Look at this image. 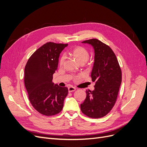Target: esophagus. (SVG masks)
<instances>
[{
  "label": "esophagus",
  "instance_id": "esophagus-1",
  "mask_svg": "<svg viewBox=\"0 0 147 147\" xmlns=\"http://www.w3.org/2000/svg\"><path fill=\"white\" fill-rule=\"evenodd\" d=\"M68 90H69V92H74V91H75L76 88L73 87V86H70V87H68Z\"/></svg>",
  "mask_w": 147,
  "mask_h": 147
}]
</instances>
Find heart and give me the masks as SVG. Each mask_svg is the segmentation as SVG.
Listing matches in <instances>:
<instances>
[{"label": "heart", "mask_w": 147, "mask_h": 147, "mask_svg": "<svg viewBox=\"0 0 147 147\" xmlns=\"http://www.w3.org/2000/svg\"><path fill=\"white\" fill-rule=\"evenodd\" d=\"M71 54L77 59L80 63H86L89 58V52L84 47L81 46H78L74 48L71 51H70ZM65 57L64 55H62L59 60V64L60 66H63Z\"/></svg>", "instance_id": "1"}]
</instances>
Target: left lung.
<instances>
[{"label": "left lung", "mask_w": 147, "mask_h": 147, "mask_svg": "<svg viewBox=\"0 0 147 147\" xmlns=\"http://www.w3.org/2000/svg\"><path fill=\"white\" fill-rule=\"evenodd\" d=\"M95 51V62L91 73L95 89L86 92L81 104L82 113L92 118H100L112 109L118 97L122 72L117 58L110 47L96 38L83 41Z\"/></svg>", "instance_id": "1"}]
</instances>
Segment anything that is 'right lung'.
Wrapping results in <instances>:
<instances>
[{
	"label": "right lung",
	"instance_id": "obj_1",
	"mask_svg": "<svg viewBox=\"0 0 147 147\" xmlns=\"http://www.w3.org/2000/svg\"><path fill=\"white\" fill-rule=\"evenodd\" d=\"M67 44L48 42L35 51L25 67L24 82L33 107L45 116H53L62 110L68 93L66 87L52 82L58 58Z\"/></svg>",
	"mask_w": 147,
	"mask_h": 147
}]
</instances>
